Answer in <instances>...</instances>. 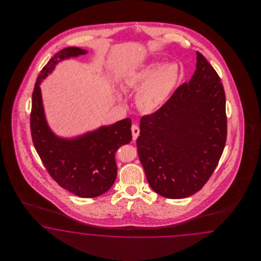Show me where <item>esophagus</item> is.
<instances>
[{"label": "esophagus", "mask_w": 261, "mask_h": 261, "mask_svg": "<svg viewBox=\"0 0 261 261\" xmlns=\"http://www.w3.org/2000/svg\"><path fill=\"white\" fill-rule=\"evenodd\" d=\"M131 131H132V136H133V141H136L140 135V128L137 124H133L131 126Z\"/></svg>", "instance_id": "1"}]
</instances>
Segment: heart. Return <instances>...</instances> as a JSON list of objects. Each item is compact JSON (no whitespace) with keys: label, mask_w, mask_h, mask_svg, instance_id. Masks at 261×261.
<instances>
[{"label":"heart","mask_w":261,"mask_h":261,"mask_svg":"<svg viewBox=\"0 0 261 261\" xmlns=\"http://www.w3.org/2000/svg\"><path fill=\"white\" fill-rule=\"evenodd\" d=\"M178 74L179 70L175 64H152L142 71L129 74L125 85L129 88L142 86L137 95V104L142 111L152 112L166 101Z\"/></svg>","instance_id":"obj_1"}]
</instances>
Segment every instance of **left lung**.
<instances>
[{
	"instance_id": "8db88e82",
	"label": "left lung",
	"mask_w": 261,
	"mask_h": 261,
	"mask_svg": "<svg viewBox=\"0 0 261 261\" xmlns=\"http://www.w3.org/2000/svg\"><path fill=\"white\" fill-rule=\"evenodd\" d=\"M218 73L197 53L196 71L160 109L142 116L138 155L152 190L182 199L214 173L227 141L226 96Z\"/></svg>"
}]
</instances>
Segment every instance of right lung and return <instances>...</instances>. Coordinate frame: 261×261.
Listing matches in <instances>:
<instances>
[{
  "label": "right lung",
  "mask_w": 261,
  "mask_h": 261,
  "mask_svg": "<svg viewBox=\"0 0 261 261\" xmlns=\"http://www.w3.org/2000/svg\"><path fill=\"white\" fill-rule=\"evenodd\" d=\"M79 47H66L49 59L40 71L32 93L31 133L32 142L49 176L61 188L79 197H97L116 181L115 154L131 142V119L97 129L74 140L57 138L47 127L39 84L58 61L85 55Z\"/></svg>",
  "instance_id": "obj_1"
}]
</instances>
